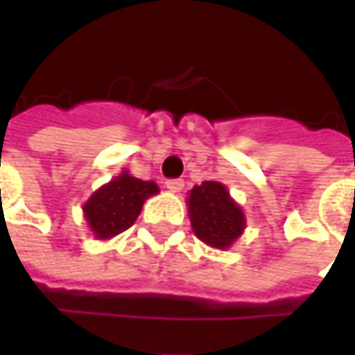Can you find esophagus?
<instances>
[{"instance_id":"esophagus-1","label":"esophagus","mask_w":355,"mask_h":355,"mask_svg":"<svg viewBox=\"0 0 355 355\" xmlns=\"http://www.w3.org/2000/svg\"><path fill=\"white\" fill-rule=\"evenodd\" d=\"M165 187L171 190V192H180L182 187H184V182H182V178H168L165 182Z\"/></svg>"}]
</instances>
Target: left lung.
Wrapping results in <instances>:
<instances>
[{"instance_id": "1", "label": "left lung", "mask_w": 355, "mask_h": 355, "mask_svg": "<svg viewBox=\"0 0 355 355\" xmlns=\"http://www.w3.org/2000/svg\"><path fill=\"white\" fill-rule=\"evenodd\" d=\"M189 216L198 238L218 250L230 248L245 227L239 206L230 198L224 184L206 180L190 190Z\"/></svg>"}]
</instances>
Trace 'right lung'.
Segmentation results:
<instances>
[{"label": "right lung", "mask_w": 355, "mask_h": 355, "mask_svg": "<svg viewBox=\"0 0 355 355\" xmlns=\"http://www.w3.org/2000/svg\"><path fill=\"white\" fill-rule=\"evenodd\" d=\"M157 192L155 182L139 180L128 173H121L110 184L96 190L84 204V214L96 238H114L133 226L143 202Z\"/></svg>", "instance_id": "obj_1"}]
</instances>
